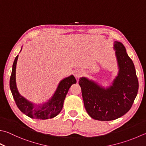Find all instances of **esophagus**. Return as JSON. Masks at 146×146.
<instances>
[{"mask_svg":"<svg viewBox=\"0 0 146 146\" xmlns=\"http://www.w3.org/2000/svg\"><path fill=\"white\" fill-rule=\"evenodd\" d=\"M82 74H83L82 71L81 70H78V69L74 71V75L76 79H79V78H81V77L82 76Z\"/></svg>","mask_w":146,"mask_h":146,"instance_id":"obj_1","label":"esophagus"}]
</instances>
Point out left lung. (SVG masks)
I'll list each match as a JSON object with an SVG mask.
<instances>
[{"instance_id":"8db88e82","label":"left lung","mask_w":146,"mask_h":146,"mask_svg":"<svg viewBox=\"0 0 146 146\" xmlns=\"http://www.w3.org/2000/svg\"><path fill=\"white\" fill-rule=\"evenodd\" d=\"M118 72L108 86L86 77L80 78L84 107L93 119L112 121L130 109L139 90V81L132 60L121 42H114Z\"/></svg>"}]
</instances>
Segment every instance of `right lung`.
<instances>
[{"label":"right lung","instance_id":"1","mask_svg":"<svg viewBox=\"0 0 146 146\" xmlns=\"http://www.w3.org/2000/svg\"><path fill=\"white\" fill-rule=\"evenodd\" d=\"M21 49L22 47L21 51ZM18 58V54L13 63L9 84L14 100L19 109L26 116L33 119H47L56 116L62 111L64 102L70 87L73 84L76 83V78L73 75H70L62 79L59 82L53 96L48 101L42 104H34L21 95L18 92L16 79Z\"/></svg>","mask_w":146,"mask_h":146}]
</instances>
